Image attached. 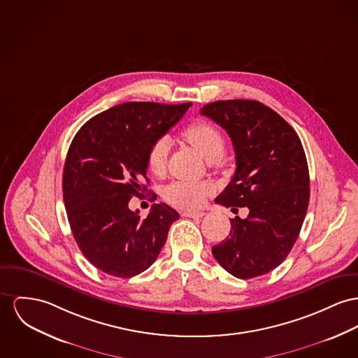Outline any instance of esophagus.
Returning <instances> with one entry per match:
<instances>
[{
	"label": "esophagus",
	"mask_w": 358,
	"mask_h": 358,
	"mask_svg": "<svg viewBox=\"0 0 358 358\" xmlns=\"http://www.w3.org/2000/svg\"><path fill=\"white\" fill-rule=\"evenodd\" d=\"M183 217H190V218H199V217H203L205 212H192V210H186L182 213Z\"/></svg>",
	"instance_id": "1"
}]
</instances>
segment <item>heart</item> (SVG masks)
<instances>
[{
  "label": "heart",
  "instance_id": "heart-1",
  "mask_svg": "<svg viewBox=\"0 0 358 358\" xmlns=\"http://www.w3.org/2000/svg\"><path fill=\"white\" fill-rule=\"evenodd\" d=\"M185 138L191 146L209 163H217L222 159L227 143L224 136L215 126L198 122L189 126L185 131ZM169 143L162 138L152 143L148 150V167L155 175H160L166 169ZM213 192L209 182H186L176 180L168 185L163 191L164 201L178 209H198L205 203V199Z\"/></svg>",
  "mask_w": 358,
  "mask_h": 358
}]
</instances>
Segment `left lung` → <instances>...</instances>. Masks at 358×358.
I'll return each mask as SVG.
<instances>
[{"label": "left lung", "instance_id": "left-lung-1", "mask_svg": "<svg viewBox=\"0 0 358 358\" xmlns=\"http://www.w3.org/2000/svg\"><path fill=\"white\" fill-rule=\"evenodd\" d=\"M199 113L228 133L236 153L235 175L215 203L250 210L244 220H231V234L212 247L213 257L238 278L259 277L285 261L306 218L304 148L293 127L261 101L218 100Z\"/></svg>", "mask_w": 358, "mask_h": 358}]
</instances>
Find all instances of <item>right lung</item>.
Masks as SVG:
<instances>
[{
  "label": "right lung",
  "instance_id": "add662e5",
  "mask_svg": "<svg viewBox=\"0 0 358 358\" xmlns=\"http://www.w3.org/2000/svg\"><path fill=\"white\" fill-rule=\"evenodd\" d=\"M190 106L127 101L97 114L74 136L64 167V201L74 240L96 268L130 278L159 257L179 213L162 202L143 220L129 202L149 191L150 145Z\"/></svg>",
  "mask_w": 358,
  "mask_h": 358
}]
</instances>
